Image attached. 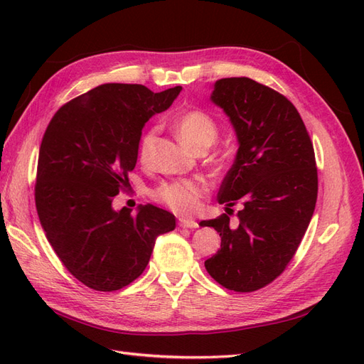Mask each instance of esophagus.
I'll return each instance as SVG.
<instances>
[{"mask_svg":"<svg viewBox=\"0 0 364 364\" xmlns=\"http://www.w3.org/2000/svg\"><path fill=\"white\" fill-rule=\"evenodd\" d=\"M178 225L181 226V228H188V229H196V228H199V225H197V222L196 220H193V218H179V222H178Z\"/></svg>","mask_w":364,"mask_h":364,"instance_id":"obj_1","label":"esophagus"}]
</instances>
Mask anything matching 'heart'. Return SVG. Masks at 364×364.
Returning <instances> with one entry per match:
<instances>
[{
	"instance_id": "obj_1",
	"label": "heart",
	"mask_w": 364,
	"mask_h": 364,
	"mask_svg": "<svg viewBox=\"0 0 364 364\" xmlns=\"http://www.w3.org/2000/svg\"><path fill=\"white\" fill-rule=\"evenodd\" d=\"M176 130L186 147L197 150L202 146H211L217 138V126L213 118L202 111H186L174 119ZM158 129L151 127L139 139V155L147 158L153 142L156 139ZM206 193V185L202 181H174L162 183L153 191V197L170 209L181 214H190L199 206Z\"/></svg>"
}]
</instances>
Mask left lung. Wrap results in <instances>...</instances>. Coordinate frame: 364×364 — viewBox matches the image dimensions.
<instances>
[{
	"instance_id": "1",
	"label": "left lung",
	"mask_w": 364,
	"mask_h": 364,
	"mask_svg": "<svg viewBox=\"0 0 364 364\" xmlns=\"http://www.w3.org/2000/svg\"><path fill=\"white\" fill-rule=\"evenodd\" d=\"M211 102L229 117L238 150L218 190L228 214L200 222L222 237L205 267L228 290L255 291L287 267L310 225L317 200L313 142L293 103L249 77L217 80ZM237 200L244 209L232 227Z\"/></svg>"
}]
</instances>
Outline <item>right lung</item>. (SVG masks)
<instances>
[{
  "label": "right lung",
  "mask_w": 364,
  "mask_h": 364,
  "mask_svg": "<svg viewBox=\"0 0 364 364\" xmlns=\"http://www.w3.org/2000/svg\"><path fill=\"white\" fill-rule=\"evenodd\" d=\"M181 91L105 83L63 105L43 134L38 215L63 266L86 287H126L147 267L156 238L176 228L165 209L147 203L132 215V209H114V199L130 186L142 127Z\"/></svg>",
  "instance_id": "obj_1"
}]
</instances>
